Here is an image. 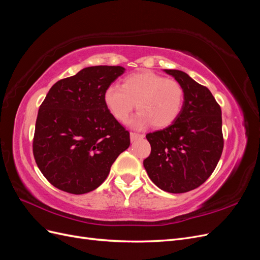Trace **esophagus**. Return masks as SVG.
<instances>
[{"instance_id": "34e87169", "label": "esophagus", "mask_w": 260, "mask_h": 260, "mask_svg": "<svg viewBox=\"0 0 260 260\" xmlns=\"http://www.w3.org/2000/svg\"><path fill=\"white\" fill-rule=\"evenodd\" d=\"M144 138V135H142V133H137V132H131L130 133V139L133 142V141H136L138 139H143Z\"/></svg>"}]
</instances>
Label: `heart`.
<instances>
[{
  "instance_id": "heart-1",
  "label": "heart",
  "mask_w": 260,
  "mask_h": 260,
  "mask_svg": "<svg viewBox=\"0 0 260 260\" xmlns=\"http://www.w3.org/2000/svg\"><path fill=\"white\" fill-rule=\"evenodd\" d=\"M104 102L118 121L125 122L136 107L140 112L132 125L143 128L153 124L166 128L174 123L184 104V89L177 80L168 79L151 70L129 75L120 85H109Z\"/></svg>"
}]
</instances>
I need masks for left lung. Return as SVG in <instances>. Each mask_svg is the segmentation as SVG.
I'll list each match as a JSON object with an SVG mask.
<instances>
[{
	"instance_id": "8db88e82",
	"label": "left lung",
	"mask_w": 260,
	"mask_h": 260,
	"mask_svg": "<svg viewBox=\"0 0 260 260\" xmlns=\"http://www.w3.org/2000/svg\"><path fill=\"white\" fill-rule=\"evenodd\" d=\"M165 72L183 86L184 104L174 123L147 133L151 154L143 165L161 190L185 193L205 182L221 157V108L206 86L187 74L176 69Z\"/></svg>"
}]
</instances>
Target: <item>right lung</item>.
Masks as SVG:
<instances>
[{
  "instance_id": "add662e5",
  "label": "right lung",
  "mask_w": 260,
  "mask_h": 260,
  "mask_svg": "<svg viewBox=\"0 0 260 260\" xmlns=\"http://www.w3.org/2000/svg\"><path fill=\"white\" fill-rule=\"evenodd\" d=\"M124 68L92 66L55 83L39 108L32 151L49 182L72 194L95 190L130 145L104 93Z\"/></svg>"
}]
</instances>
